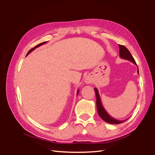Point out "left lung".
Masks as SVG:
<instances>
[{"instance_id": "8db88e82", "label": "left lung", "mask_w": 155, "mask_h": 155, "mask_svg": "<svg viewBox=\"0 0 155 155\" xmlns=\"http://www.w3.org/2000/svg\"><path fill=\"white\" fill-rule=\"evenodd\" d=\"M119 47H120V58L127 59V60L130 61L134 63L135 64H137L134 58L133 57V55L130 54L129 50L125 46L119 45ZM138 73L139 74L138 70ZM94 91H95L96 96V105H97V112H98V114H99V116L101 117L102 120H104L105 121H106V122L109 123V124H120L124 122V121H125L127 120H124V121L117 120L113 118H112L110 115L108 114L106 110L104 109V108L102 106L101 100H100V97L99 96V94H98V91H97L96 88H94Z\"/></svg>"}]
</instances>
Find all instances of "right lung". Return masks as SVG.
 Segmentation results:
<instances>
[{
	"mask_svg": "<svg viewBox=\"0 0 155 155\" xmlns=\"http://www.w3.org/2000/svg\"><path fill=\"white\" fill-rule=\"evenodd\" d=\"M46 43V42H43V43H40V44H39V45H37V46H35L34 48H32L31 49H30V50H29V51H28V54H26V55H27L28 54H29L31 52V51L34 50L35 48H37V47H39V46H41V45H43V44H45V43ZM78 92H79V91H78Z\"/></svg>",
	"mask_w": 155,
	"mask_h": 155,
	"instance_id": "obj_1",
	"label": "right lung"
}]
</instances>
